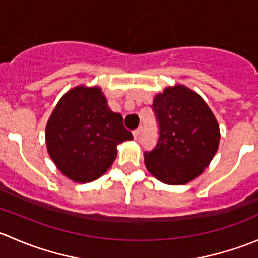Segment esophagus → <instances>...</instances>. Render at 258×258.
I'll use <instances>...</instances> for the list:
<instances>
[{
	"instance_id": "obj_1",
	"label": "esophagus",
	"mask_w": 258,
	"mask_h": 258,
	"mask_svg": "<svg viewBox=\"0 0 258 258\" xmlns=\"http://www.w3.org/2000/svg\"><path fill=\"white\" fill-rule=\"evenodd\" d=\"M132 135H134V139L137 140L140 137V135H141V128H137L135 130L134 132H132Z\"/></svg>"
}]
</instances>
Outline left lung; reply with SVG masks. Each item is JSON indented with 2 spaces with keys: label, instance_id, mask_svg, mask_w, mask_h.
<instances>
[{
  "label": "left lung",
  "instance_id": "1",
  "mask_svg": "<svg viewBox=\"0 0 258 258\" xmlns=\"http://www.w3.org/2000/svg\"><path fill=\"white\" fill-rule=\"evenodd\" d=\"M160 137L145 152L148 172L167 184H184L199 177L215 157L220 126L204 98L183 85L166 87L153 98Z\"/></svg>",
  "mask_w": 258,
  "mask_h": 258
}]
</instances>
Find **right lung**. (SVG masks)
I'll return each instance as SVG.
<instances>
[{
    "label": "right lung",
    "mask_w": 258,
    "mask_h": 258,
    "mask_svg": "<svg viewBox=\"0 0 258 258\" xmlns=\"http://www.w3.org/2000/svg\"><path fill=\"white\" fill-rule=\"evenodd\" d=\"M132 139L98 86L67 91L46 124L49 157L62 175L80 183L101 177L113 163L117 146Z\"/></svg>",
    "instance_id": "add662e5"
}]
</instances>
